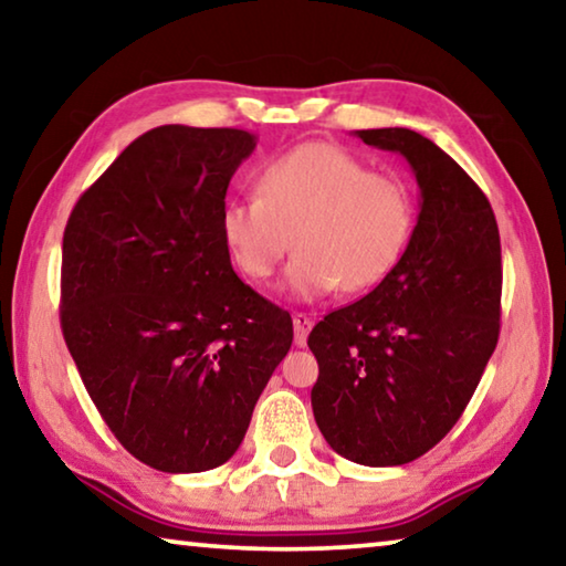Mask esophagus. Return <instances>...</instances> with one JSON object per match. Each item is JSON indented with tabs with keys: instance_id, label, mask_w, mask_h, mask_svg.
<instances>
[{
	"instance_id": "esophagus-1",
	"label": "esophagus",
	"mask_w": 566,
	"mask_h": 566,
	"mask_svg": "<svg viewBox=\"0 0 566 566\" xmlns=\"http://www.w3.org/2000/svg\"><path fill=\"white\" fill-rule=\"evenodd\" d=\"M293 328H295V346H305L308 333L313 328V318L308 313H293Z\"/></svg>"
}]
</instances>
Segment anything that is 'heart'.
Here are the masks:
<instances>
[{
    "label": "heart",
    "instance_id": "1",
    "mask_svg": "<svg viewBox=\"0 0 566 566\" xmlns=\"http://www.w3.org/2000/svg\"><path fill=\"white\" fill-rule=\"evenodd\" d=\"M413 226L411 192L391 175L368 172L356 155L331 143H305L268 160L255 196L228 200L220 233L250 281L271 277L298 248L283 289L301 301L338 285L374 289L391 273Z\"/></svg>",
    "mask_w": 566,
    "mask_h": 566
}]
</instances>
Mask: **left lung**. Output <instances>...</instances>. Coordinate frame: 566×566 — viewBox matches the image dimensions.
Masks as SVG:
<instances>
[{"label": "left lung", "instance_id": "8db88e82", "mask_svg": "<svg viewBox=\"0 0 566 566\" xmlns=\"http://www.w3.org/2000/svg\"><path fill=\"white\" fill-rule=\"evenodd\" d=\"M356 135L406 157L421 190L419 220L391 273L311 331V403L340 457L401 467L453 429L494 354L502 243L484 192L429 137L406 127Z\"/></svg>", "mask_w": 566, "mask_h": 566}]
</instances>
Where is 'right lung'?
<instances>
[{"instance_id": "add662e5", "label": "right lung", "mask_w": 566, "mask_h": 566, "mask_svg": "<svg viewBox=\"0 0 566 566\" xmlns=\"http://www.w3.org/2000/svg\"><path fill=\"white\" fill-rule=\"evenodd\" d=\"M255 143L233 127H155L64 228V344L117 441L168 474L233 457L293 344L289 311L240 281L220 233Z\"/></svg>"}]
</instances>
